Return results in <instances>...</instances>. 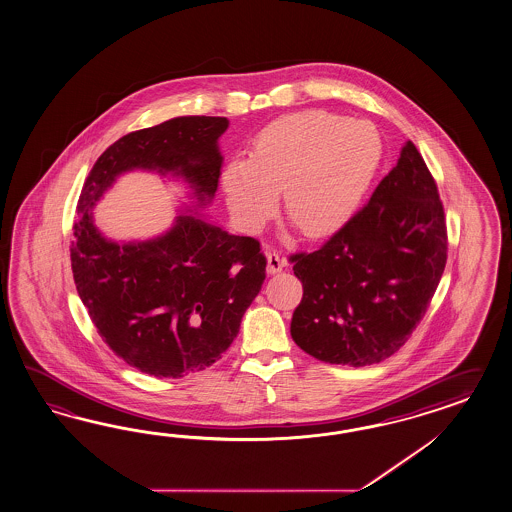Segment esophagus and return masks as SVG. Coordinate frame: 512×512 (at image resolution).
Wrapping results in <instances>:
<instances>
[{"mask_svg": "<svg viewBox=\"0 0 512 512\" xmlns=\"http://www.w3.org/2000/svg\"><path fill=\"white\" fill-rule=\"evenodd\" d=\"M265 256H267V273L269 275H276V273H280L284 269V260L278 256V252L267 250Z\"/></svg>", "mask_w": 512, "mask_h": 512, "instance_id": "esophagus-1", "label": "esophagus"}]
</instances>
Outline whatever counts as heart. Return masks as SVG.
Segmentation results:
<instances>
[{
    "instance_id": "1",
    "label": "heart",
    "mask_w": 512,
    "mask_h": 512,
    "mask_svg": "<svg viewBox=\"0 0 512 512\" xmlns=\"http://www.w3.org/2000/svg\"><path fill=\"white\" fill-rule=\"evenodd\" d=\"M384 158L375 124L327 111L278 118L256 137L250 158L223 172L228 208L254 234L269 221L284 187V206L306 236L343 228L362 208Z\"/></svg>"
}]
</instances>
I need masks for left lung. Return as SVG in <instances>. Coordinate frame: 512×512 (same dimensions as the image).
<instances>
[{
    "instance_id": "8db88e82",
    "label": "left lung",
    "mask_w": 512,
    "mask_h": 512,
    "mask_svg": "<svg viewBox=\"0 0 512 512\" xmlns=\"http://www.w3.org/2000/svg\"><path fill=\"white\" fill-rule=\"evenodd\" d=\"M447 260L438 187L407 141L366 206L319 250L293 254L302 301L291 338L341 366H371L405 345L433 299Z\"/></svg>"
}]
</instances>
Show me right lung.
Segmentation results:
<instances>
[{
  "label": "right lung",
  "instance_id": "1",
  "mask_svg": "<svg viewBox=\"0 0 512 512\" xmlns=\"http://www.w3.org/2000/svg\"><path fill=\"white\" fill-rule=\"evenodd\" d=\"M228 124L226 117H176L128 133L94 163L79 195L70 245L79 299L113 353L158 379L219 360L265 280L260 243L200 213L219 185V137ZM130 170L182 179L194 206L161 237L117 244L95 228L91 208Z\"/></svg>",
  "mask_w": 512,
  "mask_h": 512
}]
</instances>
